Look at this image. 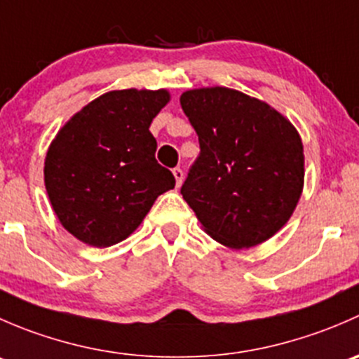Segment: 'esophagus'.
I'll list each match as a JSON object with an SVG mask.
<instances>
[{
  "mask_svg": "<svg viewBox=\"0 0 359 359\" xmlns=\"http://www.w3.org/2000/svg\"><path fill=\"white\" fill-rule=\"evenodd\" d=\"M173 177H175L177 187H180V184H182V180H184V172H182V168H179V166H177V168H173Z\"/></svg>",
  "mask_w": 359,
  "mask_h": 359,
  "instance_id": "1",
  "label": "esophagus"
}]
</instances>
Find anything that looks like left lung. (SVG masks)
Here are the masks:
<instances>
[{
    "label": "left lung",
    "mask_w": 359,
    "mask_h": 359,
    "mask_svg": "<svg viewBox=\"0 0 359 359\" xmlns=\"http://www.w3.org/2000/svg\"><path fill=\"white\" fill-rule=\"evenodd\" d=\"M180 106L200 140L180 194L206 233L229 248L269 240L292 217L304 187L295 126L238 90H187Z\"/></svg>",
    "instance_id": "left-lung-1"
}]
</instances>
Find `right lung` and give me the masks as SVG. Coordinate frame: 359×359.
<instances>
[{"label":"right lung","instance_id":"add662e5","mask_svg":"<svg viewBox=\"0 0 359 359\" xmlns=\"http://www.w3.org/2000/svg\"><path fill=\"white\" fill-rule=\"evenodd\" d=\"M166 90H114L76 112L50 144L45 186L60 224L79 241L111 247L128 238L175 177L156 161L154 116Z\"/></svg>","mask_w":359,"mask_h":359}]
</instances>
